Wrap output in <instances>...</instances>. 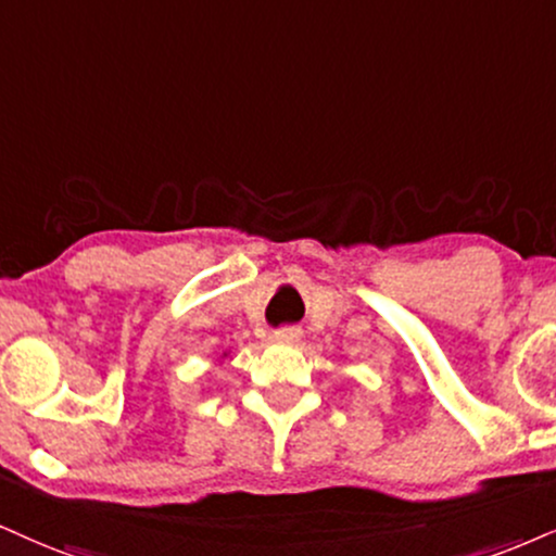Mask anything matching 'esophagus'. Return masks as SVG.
Segmentation results:
<instances>
[{"label": "esophagus", "mask_w": 556, "mask_h": 556, "mask_svg": "<svg viewBox=\"0 0 556 556\" xmlns=\"http://www.w3.org/2000/svg\"><path fill=\"white\" fill-rule=\"evenodd\" d=\"M273 340L283 342V345H296L301 340V330L299 327H278V330L273 332Z\"/></svg>", "instance_id": "1"}]
</instances>
